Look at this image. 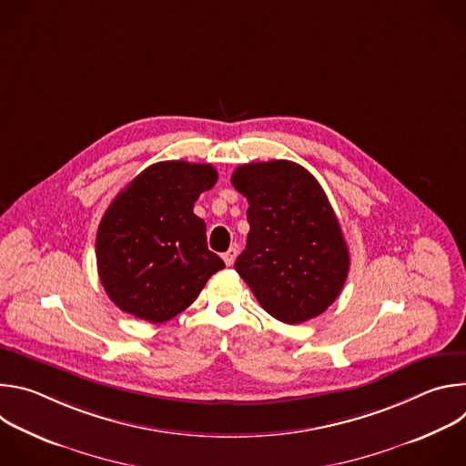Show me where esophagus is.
Masks as SVG:
<instances>
[{"label":"esophagus","instance_id":"obj_1","mask_svg":"<svg viewBox=\"0 0 466 466\" xmlns=\"http://www.w3.org/2000/svg\"><path fill=\"white\" fill-rule=\"evenodd\" d=\"M236 256H238V248H236V247H230V248L223 254V259H225V263L228 265V268H230V265H234Z\"/></svg>","mask_w":466,"mask_h":466}]
</instances>
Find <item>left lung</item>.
Masks as SVG:
<instances>
[{
	"label": "left lung",
	"mask_w": 466,
	"mask_h": 466,
	"mask_svg": "<svg viewBox=\"0 0 466 466\" xmlns=\"http://www.w3.org/2000/svg\"><path fill=\"white\" fill-rule=\"evenodd\" d=\"M232 186L247 197L250 225L236 271L259 306L286 324L334 302L349 277V247L315 177L289 160L239 166Z\"/></svg>",
	"instance_id": "8db88e82"
}]
</instances>
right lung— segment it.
<instances>
[{"mask_svg": "<svg viewBox=\"0 0 466 466\" xmlns=\"http://www.w3.org/2000/svg\"><path fill=\"white\" fill-rule=\"evenodd\" d=\"M218 182L210 164L158 162L132 178L105 212L96 238L97 273L110 300L153 324L184 311L225 268L193 214Z\"/></svg>", "mask_w": 466, "mask_h": 466, "instance_id": "obj_1", "label": "right lung"}]
</instances>
